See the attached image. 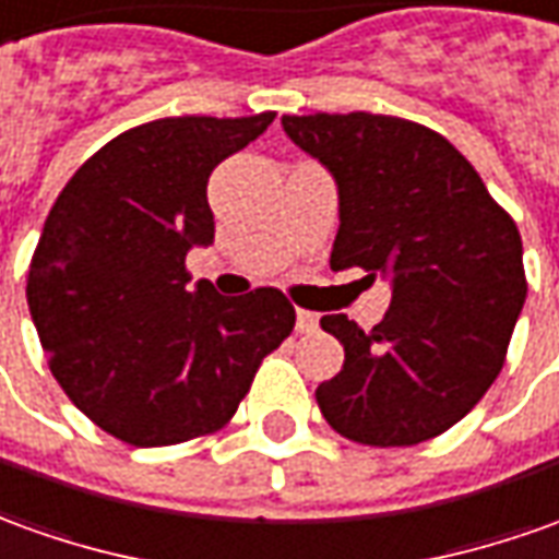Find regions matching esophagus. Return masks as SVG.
<instances>
[{
    "label": "esophagus",
    "mask_w": 559,
    "mask_h": 559,
    "mask_svg": "<svg viewBox=\"0 0 559 559\" xmlns=\"http://www.w3.org/2000/svg\"><path fill=\"white\" fill-rule=\"evenodd\" d=\"M295 329L301 331V334H313L319 329V317L317 313H310V310H298V317H295Z\"/></svg>",
    "instance_id": "esophagus-1"
}]
</instances>
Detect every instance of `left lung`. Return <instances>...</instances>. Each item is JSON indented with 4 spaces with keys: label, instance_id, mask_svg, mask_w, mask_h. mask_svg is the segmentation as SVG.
Wrapping results in <instances>:
<instances>
[{
    "label": "left lung",
    "instance_id": "left-lung-1",
    "mask_svg": "<svg viewBox=\"0 0 559 559\" xmlns=\"http://www.w3.org/2000/svg\"><path fill=\"white\" fill-rule=\"evenodd\" d=\"M288 140L337 182L331 271L386 276L374 329L344 313L319 325L344 344V368L319 383L334 432L368 448H411L448 432L506 365L526 301L523 242L441 133L392 115H283Z\"/></svg>",
    "mask_w": 559,
    "mask_h": 559
}]
</instances>
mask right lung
I'll return each mask as SVG.
<instances>
[{
	"label": "right lung",
	"mask_w": 559,
	"mask_h": 559,
	"mask_svg": "<svg viewBox=\"0 0 559 559\" xmlns=\"http://www.w3.org/2000/svg\"><path fill=\"white\" fill-rule=\"evenodd\" d=\"M273 118L185 115L124 130L75 169L45 218L26 276L38 341L69 402L124 444L218 432L295 329L280 288H185L188 249L215 237L210 173Z\"/></svg>",
	"instance_id": "obj_1"
}]
</instances>
